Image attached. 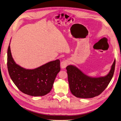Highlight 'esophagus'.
<instances>
[{
    "instance_id": "obj_1",
    "label": "esophagus",
    "mask_w": 121,
    "mask_h": 121,
    "mask_svg": "<svg viewBox=\"0 0 121 121\" xmlns=\"http://www.w3.org/2000/svg\"><path fill=\"white\" fill-rule=\"evenodd\" d=\"M68 64V60H64V61H63L61 62V64H60V66L61 68L62 69H65L66 68V67L67 66Z\"/></svg>"
}]
</instances>
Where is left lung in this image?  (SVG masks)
Listing matches in <instances>:
<instances>
[{
  "mask_svg": "<svg viewBox=\"0 0 121 121\" xmlns=\"http://www.w3.org/2000/svg\"><path fill=\"white\" fill-rule=\"evenodd\" d=\"M115 59L109 72L104 77H91L84 74L76 66L66 67L69 87L71 93L77 98L87 99L99 96L107 87L112 78L115 67Z\"/></svg>",
  "mask_w": 121,
  "mask_h": 121,
  "instance_id": "1",
  "label": "left lung"
}]
</instances>
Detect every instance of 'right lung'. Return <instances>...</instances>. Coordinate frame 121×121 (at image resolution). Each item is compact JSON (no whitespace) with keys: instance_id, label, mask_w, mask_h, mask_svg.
<instances>
[{"instance_id":"obj_1","label":"right lung","mask_w":121,"mask_h":121,"mask_svg":"<svg viewBox=\"0 0 121 121\" xmlns=\"http://www.w3.org/2000/svg\"><path fill=\"white\" fill-rule=\"evenodd\" d=\"M10 44L7 51V67L10 77L15 85L21 92L31 96H43L49 93L60 71V60L49 62L35 69H26L15 62Z\"/></svg>"}]
</instances>
